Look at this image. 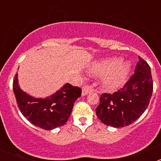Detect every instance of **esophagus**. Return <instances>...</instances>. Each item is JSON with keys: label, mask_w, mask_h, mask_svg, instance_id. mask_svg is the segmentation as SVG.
Returning <instances> with one entry per match:
<instances>
[{"label": "esophagus", "mask_w": 161, "mask_h": 161, "mask_svg": "<svg viewBox=\"0 0 161 161\" xmlns=\"http://www.w3.org/2000/svg\"><path fill=\"white\" fill-rule=\"evenodd\" d=\"M92 91H93V89H92V88H91L90 86H89V85H85V86L83 87V89H82V96L87 95L88 93H91Z\"/></svg>", "instance_id": "esophagus-1"}]
</instances>
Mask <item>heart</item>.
<instances>
[{
    "label": "heart",
    "mask_w": 161,
    "mask_h": 161,
    "mask_svg": "<svg viewBox=\"0 0 161 161\" xmlns=\"http://www.w3.org/2000/svg\"><path fill=\"white\" fill-rule=\"evenodd\" d=\"M130 72V65L122 64L119 58H110L94 64L90 68V72L103 76L102 86L106 90H114L126 81Z\"/></svg>",
    "instance_id": "b5f03b06"
}]
</instances>
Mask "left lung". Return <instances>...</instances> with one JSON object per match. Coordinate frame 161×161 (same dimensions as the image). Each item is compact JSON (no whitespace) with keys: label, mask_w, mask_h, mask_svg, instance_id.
<instances>
[{"label":"left lung","mask_w":161,"mask_h":161,"mask_svg":"<svg viewBox=\"0 0 161 161\" xmlns=\"http://www.w3.org/2000/svg\"><path fill=\"white\" fill-rule=\"evenodd\" d=\"M153 91L150 66L139 56L135 73L123 89L101 96L97 116L105 125L115 128L128 126L146 110Z\"/></svg>","instance_id":"obj_1"}]
</instances>
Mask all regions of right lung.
I'll list each match as a JSON object with an SVG mask.
<instances>
[{"instance_id":"obj_1","label":"right lung","mask_w":161,"mask_h":161,"mask_svg":"<svg viewBox=\"0 0 161 161\" xmlns=\"http://www.w3.org/2000/svg\"><path fill=\"white\" fill-rule=\"evenodd\" d=\"M14 93L20 111L35 126L51 130L67 123L74 102L81 95V89L66 83L55 93L37 98L24 92L19 86L18 73L14 76Z\"/></svg>"}]
</instances>
